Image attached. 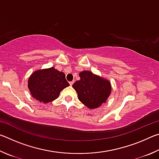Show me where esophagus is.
Instances as JSON below:
<instances>
[{"instance_id":"34e87169","label":"esophagus","mask_w":159,"mask_h":159,"mask_svg":"<svg viewBox=\"0 0 159 159\" xmlns=\"http://www.w3.org/2000/svg\"><path fill=\"white\" fill-rule=\"evenodd\" d=\"M73 83H74V81H70V82H69V84H70V85H73Z\"/></svg>"}]
</instances>
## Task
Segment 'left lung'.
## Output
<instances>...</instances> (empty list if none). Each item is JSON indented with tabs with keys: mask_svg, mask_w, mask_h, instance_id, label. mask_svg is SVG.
<instances>
[{
	"mask_svg": "<svg viewBox=\"0 0 159 159\" xmlns=\"http://www.w3.org/2000/svg\"><path fill=\"white\" fill-rule=\"evenodd\" d=\"M79 76L80 80L72 85L76 91L79 100L89 109L98 108L105 103L111 90L109 80L90 71H81Z\"/></svg>",
	"mask_w": 159,
	"mask_h": 159,
	"instance_id": "1",
	"label": "left lung"
}]
</instances>
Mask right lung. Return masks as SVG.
I'll return each instance as SVG.
<instances>
[{
  "label": "right lung",
  "instance_id": "right-lung-1",
  "mask_svg": "<svg viewBox=\"0 0 159 159\" xmlns=\"http://www.w3.org/2000/svg\"><path fill=\"white\" fill-rule=\"evenodd\" d=\"M69 85L65 74L54 67L37 70L28 80V88L32 97L45 104L57 99L61 91Z\"/></svg>",
  "mask_w": 159,
  "mask_h": 159
}]
</instances>
